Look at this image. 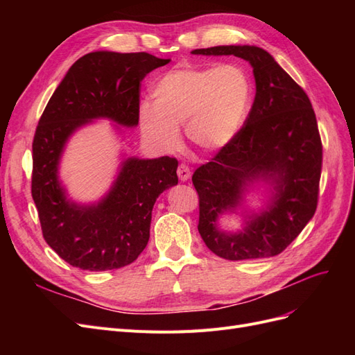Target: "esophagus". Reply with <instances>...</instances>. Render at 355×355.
I'll use <instances>...</instances> for the list:
<instances>
[{
	"label": "esophagus",
	"instance_id": "34e87169",
	"mask_svg": "<svg viewBox=\"0 0 355 355\" xmlns=\"http://www.w3.org/2000/svg\"><path fill=\"white\" fill-rule=\"evenodd\" d=\"M178 176H179V179H180L182 182L188 180V179L191 178V170H189V167H188L187 164H184V163H180V164L178 166Z\"/></svg>",
	"mask_w": 355,
	"mask_h": 355
}]
</instances>
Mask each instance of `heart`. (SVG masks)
<instances>
[{
    "label": "heart",
    "mask_w": 355,
    "mask_h": 355,
    "mask_svg": "<svg viewBox=\"0 0 355 355\" xmlns=\"http://www.w3.org/2000/svg\"><path fill=\"white\" fill-rule=\"evenodd\" d=\"M253 87L239 65L188 67L164 73L153 87V106L141 108L144 133L173 148L185 124L189 142L216 151L240 132L250 110Z\"/></svg>",
    "instance_id": "heart-1"
}]
</instances>
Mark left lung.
Wrapping results in <instances>:
<instances>
[{
	"mask_svg": "<svg viewBox=\"0 0 355 355\" xmlns=\"http://www.w3.org/2000/svg\"><path fill=\"white\" fill-rule=\"evenodd\" d=\"M194 55L237 56L253 67L256 96L240 132L192 175L198 194V232L209 249L228 261L280 254L314 216L323 145L305 90L270 53L253 46L197 49ZM277 184L273 206L248 223L244 233L223 234L214 222L238 205L243 187L256 178Z\"/></svg>",
	"mask_w": 355,
	"mask_h": 355,
	"instance_id": "left-lung-1",
	"label": "left lung"
}]
</instances>
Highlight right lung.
I'll return each mask as SVG.
<instances>
[{
	"mask_svg": "<svg viewBox=\"0 0 355 355\" xmlns=\"http://www.w3.org/2000/svg\"><path fill=\"white\" fill-rule=\"evenodd\" d=\"M168 62L144 51L89 53L71 67L40 118L32 142V198L42 237L75 268L108 271L137 259L149 240L155 200L178 184V159L128 158L106 198L83 207L67 200L58 180L63 145L93 118L136 125L141 81Z\"/></svg>",
	"mask_w": 355,
	"mask_h": 355,
	"instance_id": "add662e5",
	"label": "right lung"
}]
</instances>
